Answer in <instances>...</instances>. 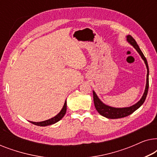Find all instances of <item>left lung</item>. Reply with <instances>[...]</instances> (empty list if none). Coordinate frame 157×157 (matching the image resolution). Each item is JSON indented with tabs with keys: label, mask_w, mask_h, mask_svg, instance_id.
Segmentation results:
<instances>
[{
	"label": "left lung",
	"mask_w": 157,
	"mask_h": 157,
	"mask_svg": "<svg viewBox=\"0 0 157 157\" xmlns=\"http://www.w3.org/2000/svg\"><path fill=\"white\" fill-rule=\"evenodd\" d=\"M126 40L137 51V52L139 53L141 56V59L144 60V63L147 66V83H146V88L144 93L142 97L140 100L136 104L133 105L129 107H124V108H115V107L109 106L108 105L104 104L101 101L96 95L95 92L93 91V96H94V102L95 108L98 113L103 117L108 118V119H119V118H124L127 117V116L132 114L134 113L135 111L137 110L141 105L144 104V101L147 98L148 89H149V66H148V63L147 59L143 54L142 51L139 48L138 44H136V40H135L132 36L128 35L126 36Z\"/></svg>",
	"instance_id": "obj_1"
}]
</instances>
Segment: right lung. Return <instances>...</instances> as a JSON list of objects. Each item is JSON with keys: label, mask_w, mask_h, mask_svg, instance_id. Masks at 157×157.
Returning <instances> with one entry per match:
<instances>
[{"label": "right lung", "mask_w": 157, "mask_h": 157, "mask_svg": "<svg viewBox=\"0 0 157 157\" xmlns=\"http://www.w3.org/2000/svg\"><path fill=\"white\" fill-rule=\"evenodd\" d=\"M66 100L65 101V103H64V105L63 106V108L61 110V111L58 113L56 116H55L54 117L51 118V119H48V120H46V121H40V122H33V121H30L31 124H35V125L37 126H48V125H51V124H53L55 123H56L59 121H60L62 118L64 117V115L66 114Z\"/></svg>", "instance_id": "obj_1"}]
</instances>
